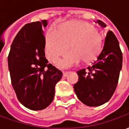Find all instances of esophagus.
<instances>
[{"label": "esophagus", "mask_w": 129, "mask_h": 129, "mask_svg": "<svg viewBox=\"0 0 129 129\" xmlns=\"http://www.w3.org/2000/svg\"><path fill=\"white\" fill-rule=\"evenodd\" d=\"M69 73V72H63V76L64 77H66V76L68 75V74Z\"/></svg>", "instance_id": "obj_1"}]
</instances>
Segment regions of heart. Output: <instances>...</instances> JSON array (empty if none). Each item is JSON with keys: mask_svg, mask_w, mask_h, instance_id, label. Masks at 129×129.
Masks as SVG:
<instances>
[{"mask_svg": "<svg viewBox=\"0 0 129 129\" xmlns=\"http://www.w3.org/2000/svg\"><path fill=\"white\" fill-rule=\"evenodd\" d=\"M72 50L59 61L57 66L67 68L82 61L88 63L95 61L102 50L103 38L92 25L84 21H70L62 24L59 32L51 29L45 37V55L55 63L69 48Z\"/></svg>", "mask_w": 129, "mask_h": 129, "instance_id": "heart-1", "label": "heart"}]
</instances>
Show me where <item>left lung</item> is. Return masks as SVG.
Listing matches in <instances>:
<instances>
[{
	"label": "left lung",
	"instance_id": "1",
	"mask_svg": "<svg viewBox=\"0 0 129 129\" xmlns=\"http://www.w3.org/2000/svg\"><path fill=\"white\" fill-rule=\"evenodd\" d=\"M97 22L103 27L104 22ZM122 66V52L118 40L108 31L104 45L91 66L78 70V81L74 90L78 99L89 106H99L107 102L115 91Z\"/></svg>",
	"mask_w": 129,
	"mask_h": 129
}]
</instances>
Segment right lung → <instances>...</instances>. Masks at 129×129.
Instances as JSON below:
<instances>
[{"label":"right lung","mask_w":129,"mask_h":129,"mask_svg":"<svg viewBox=\"0 0 129 129\" xmlns=\"http://www.w3.org/2000/svg\"><path fill=\"white\" fill-rule=\"evenodd\" d=\"M48 21L24 25L13 41L8 67L18 101L33 111L43 110L53 101L55 85L63 73L49 63L45 56V38L42 28Z\"/></svg>","instance_id":"obj_1"}]
</instances>
